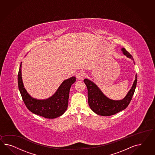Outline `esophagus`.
I'll return each mask as SVG.
<instances>
[{"mask_svg":"<svg viewBox=\"0 0 155 155\" xmlns=\"http://www.w3.org/2000/svg\"><path fill=\"white\" fill-rule=\"evenodd\" d=\"M85 76V73L83 71H80L78 72L77 74V79H79V80H81V79H83L84 77Z\"/></svg>","mask_w":155,"mask_h":155,"instance_id":"34e87169","label":"esophagus"}]
</instances>
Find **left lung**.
<instances>
[{"label":"left lung","mask_w":155,"mask_h":155,"mask_svg":"<svg viewBox=\"0 0 155 155\" xmlns=\"http://www.w3.org/2000/svg\"><path fill=\"white\" fill-rule=\"evenodd\" d=\"M124 55L134 61L132 55L125 48H121ZM137 76L133 82L131 89L124 98L120 100H113L107 97L97 86L88 79H84V82L88 90V102L91 110L99 115L110 116L120 112L127 107L130 102L136 90Z\"/></svg>","instance_id":"1"}]
</instances>
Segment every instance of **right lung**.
Segmentation results:
<instances>
[{"mask_svg": "<svg viewBox=\"0 0 155 155\" xmlns=\"http://www.w3.org/2000/svg\"><path fill=\"white\" fill-rule=\"evenodd\" d=\"M21 67L22 62L18 74V88L27 109L32 113L48 119H54L62 115L67 109L70 88L72 84L76 82V77H72L64 80L51 97L45 100H38L32 97L25 88Z\"/></svg>", "mask_w": 155, "mask_h": 155, "instance_id": "right-lung-1", "label": "right lung"}]
</instances>
